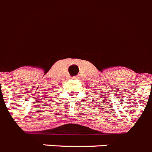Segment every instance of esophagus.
I'll list each match as a JSON object with an SVG mask.
<instances>
[{
  "label": "esophagus",
  "instance_id": "esophagus-1",
  "mask_svg": "<svg viewBox=\"0 0 152 152\" xmlns=\"http://www.w3.org/2000/svg\"><path fill=\"white\" fill-rule=\"evenodd\" d=\"M73 79H77V78H79V76H73Z\"/></svg>",
  "mask_w": 152,
  "mask_h": 152
}]
</instances>
